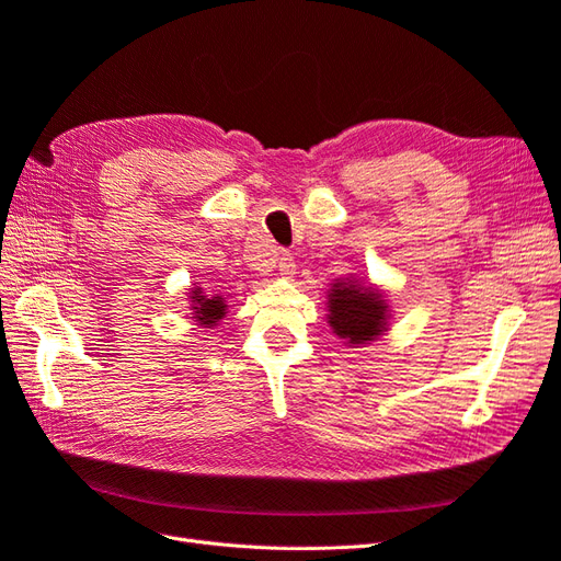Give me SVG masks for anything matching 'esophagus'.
Returning <instances> with one entry per match:
<instances>
[{
	"label": "esophagus",
	"instance_id": "esophagus-1",
	"mask_svg": "<svg viewBox=\"0 0 561 561\" xmlns=\"http://www.w3.org/2000/svg\"><path fill=\"white\" fill-rule=\"evenodd\" d=\"M278 271H280L283 278H293V274H295V257H293L290 252H283L280 257H278Z\"/></svg>",
	"mask_w": 561,
	"mask_h": 561
}]
</instances>
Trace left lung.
I'll use <instances>...</instances> for the list:
<instances>
[{"label":"left lung","instance_id":"left-lung-1","mask_svg":"<svg viewBox=\"0 0 561 561\" xmlns=\"http://www.w3.org/2000/svg\"><path fill=\"white\" fill-rule=\"evenodd\" d=\"M388 304L383 293L355 278L332 283L328 293V322L339 339L351 346L369 344L388 330Z\"/></svg>","mask_w":561,"mask_h":561}]
</instances>
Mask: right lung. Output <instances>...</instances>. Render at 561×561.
<instances>
[{
  "label": "right lung",
  "mask_w": 561,
  "mask_h": 561,
  "mask_svg": "<svg viewBox=\"0 0 561 561\" xmlns=\"http://www.w3.org/2000/svg\"><path fill=\"white\" fill-rule=\"evenodd\" d=\"M190 301H192V318L201 328L213 330L217 322L227 316L225 297H208L203 293V287H192Z\"/></svg>",
  "instance_id": "1"
}]
</instances>
